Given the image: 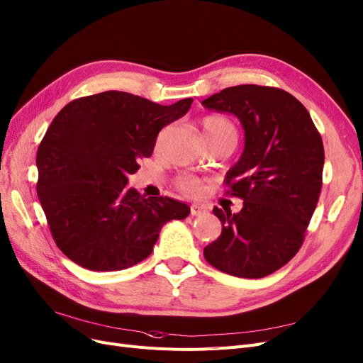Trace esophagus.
Masks as SVG:
<instances>
[{"label": "esophagus", "instance_id": "1", "mask_svg": "<svg viewBox=\"0 0 363 363\" xmlns=\"http://www.w3.org/2000/svg\"><path fill=\"white\" fill-rule=\"evenodd\" d=\"M206 213H207V208H206V207H202V206H199V204L191 206V214H192V216H204Z\"/></svg>", "mask_w": 363, "mask_h": 363}]
</instances>
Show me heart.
<instances>
[{"label": "heart", "instance_id": "b5f03b06", "mask_svg": "<svg viewBox=\"0 0 363 363\" xmlns=\"http://www.w3.org/2000/svg\"><path fill=\"white\" fill-rule=\"evenodd\" d=\"M202 129L207 135L208 143H216V141H232L237 143L238 140V131L237 126L234 125L229 118L226 116H220V114H210L206 116L204 119L201 121ZM177 186L180 187L182 191L187 192V194H199L202 189L201 180H198L196 177L192 176H183L177 180Z\"/></svg>", "mask_w": 363, "mask_h": 363}]
</instances>
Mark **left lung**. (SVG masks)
<instances>
[{"label":"left lung","mask_w":363,"mask_h":363,"mask_svg":"<svg viewBox=\"0 0 363 363\" xmlns=\"http://www.w3.org/2000/svg\"><path fill=\"white\" fill-rule=\"evenodd\" d=\"M240 119L245 146L228 171V195L242 208H213L222 234L204 249L207 262L242 279H262L291 260L322 189L323 141L311 116L289 92L259 84L232 86L202 101Z\"/></svg>","instance_id":"obj_1"}]
</instances>
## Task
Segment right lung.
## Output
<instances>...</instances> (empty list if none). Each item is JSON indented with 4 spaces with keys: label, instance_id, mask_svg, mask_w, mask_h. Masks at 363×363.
<instances>
[{
    "label": "right lung",
    "instance_id": "obj_1",
    "mask_svg": "<svg viewBox=\"0 0 363 363\" xmlns=\"http://www.w3.org/2000/svg\"><path fill=\"white\" fill-rule=\"evenodd\" d=\"M192 98L161 106L107 91L68 103L37 150V195L60 250L91 271H121L149 257L162 226L191 208L168 196L144 198L128 176L153 153L159 131Z\"/></svg>",
    "mask_w": 363,
    "mask_h": 363
}]
</instances>
